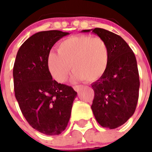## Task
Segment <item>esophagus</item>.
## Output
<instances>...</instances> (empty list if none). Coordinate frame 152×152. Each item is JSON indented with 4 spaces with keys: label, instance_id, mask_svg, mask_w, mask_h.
I'll return each instance as SVG.
<instances>
[{
    "label": "esophagus",
    "instance_id": "34e87169",
    "mask_svg": "<svg viewBox=\"0 0 152 152\" xmlns=\"http://www.w3.org/2000/svg\"><path fill=\"white\" fill-rule=\"evenodd\" d=\"M82 85H76V86H73V89L76 90V92H79L80 91L81 89H82Z\"/></svg>",
    "mask_w": 152,
    "mask_h": 152
}]
</instances>
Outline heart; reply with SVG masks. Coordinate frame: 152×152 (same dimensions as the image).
I'll return each mask as SVG.
<instances>
[{
	"instance_id": "1",
	"label": "heart",
	"mask_w": 152,
	"mask_h": 152,
	"mask_svg": "<svg viewBox=\"0 0 152 152\" xmlns=\"http://www.w3.org/2000/svg\"><path fill=\"white\" fill-rule=\"evenodd\" d=\"M57 50L49 52L46 63L49 73L59 83L66 80L71 67L73 79L87 82L99 79L108 67L109 48L100 37H70L58 44Z\"/></svg>"
}]
</instances>
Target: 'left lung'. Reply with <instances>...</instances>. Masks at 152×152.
Wrapping results in <instances>:
<instances>
[{
	"mask_svg": "<svg viewBox=\"0 0 152 152\" xmlns=\"http://www.w3.org/2000/svg\"><path fill=\"white\" fill-rule=\"evenodd\" d=\"M92 31L106 41L110 59L104 76L91 85L94 90L91 109L98 123L113 129L126 123L135 111L140 87L137 61L121 37L100 28Z\"/></svg>",
	"mask_w": 152,
	"mask_h": 152,
	"instance_id": "obj_1",
	"label": "left lung"
}]
</instances>
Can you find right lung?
Segmentation results:
<instances>
[{
    "instance_id": "right-lung-1",
    "label": "right lung",
    "mask_w": 152,
    "mask_h": 152,
    "mask_svg": "<svg viewBox=\"0 0 152 152\" xmlns=\"http://www.w3.org/2000/svg\"><path fill=\"white\" fill-rule=\"evenodd\" d=\"M58 30L34 34L18 50L13 67L15 95L29 125L46 135L61 134L68 124L77 93L70 86L53 80L47 56L60 38Z\"/></svg>"
}]
</instances>
